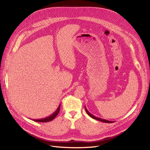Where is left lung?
I'll return each mask as SVG.
<instances>
[{
    "label": "left lung",
    "instance_id": "left-lung-1",
    "mask_svg": "<svg viewBox=\"0 0 150 150\" xmlns=\"http://www.w3.org/2000/svg\"><path fill=\"white\" fill-rule=\"evenodd\" d=\"M85 111H86V112L87 113L88 115L92 118L93 119H95L96 120H98V121H100V122H102L103 123H113V121H109V120H105V119H103V118H99V117H96V116L92 115L91 113H90L88 110H87V109L86 108V107L85 106Z\"/></svg>",
    "mask_w": 150,
    "mask_h": 150
}]
</instances>
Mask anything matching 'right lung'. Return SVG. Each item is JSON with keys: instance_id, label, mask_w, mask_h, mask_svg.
I'll return each instance as SVG.
<instances>
[{"instance_id": "add662e5", "label": "right lung", "mask_w": 150, "mask_h": 150, "mask_svg": "<svg viewBox=\"0 0 150 150\" xmlns=\"http://www.w3.org/2000/svg\"><path fill=\"white\" fill-rule=\"evenodd\" d=\"M60 104H59V107L57 109V110L53 113H52L51 115H49L46 118H40V119H33L32 120L35 121V122H50V121H52L57 115V114L59 112L60 110Z\"/></svg>"}]
</instances>
